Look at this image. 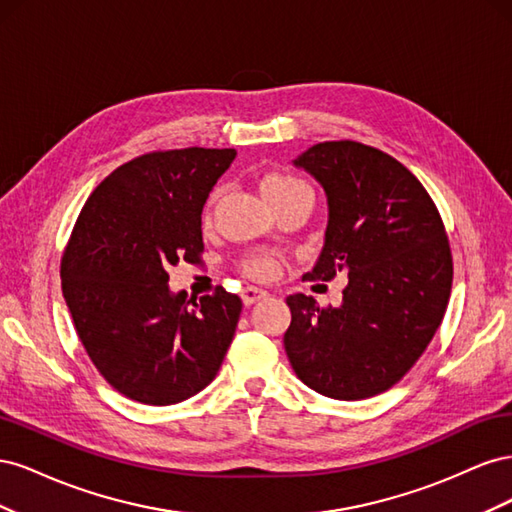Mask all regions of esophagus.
Returning a JSON list of instances; mask_svg holds the SVG:
<instances>
[{
    "mask_svg": "<svg viewBox=\"0 0 512 512\" xmlns=\"http://www.w3.org/2000/svg\"><path fill=\"white\" fill-rule=\"evenodd\" d=\"M267 297H269V294H267L265 290H260V288L247 286V288L241 290V299H243L245 305H254V303H258V301H265Z\"/></svg>",
    "mask_w": 512,
    "mask_h": 512,
    "instance_id": "esophagus-1",
    "label": "esophagus"
}]
</instances>
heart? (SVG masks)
Listing matches in <instances>:
<instances>
[{
  "instance_id": "obj_1",
  "label": "heart",
  "mask_w": 512,
  "mask_h": 512,
  "mask_svg": "<svg viewBox=\"0 0 512 512\" xmlns=\"http://www.w3.org/2000/svg\"><path fill=\"white\" fill-rule=\"evenodd\" d=\"M260 194L267 200L273 211L282 209L286 205H292V203H299V200H314V194H312V190H309L307 183H303L301 179L292 177V175H286V173H267L265 177H262L260 179ZM218 198H220V190H215L207 200L205 211H203L205 226L211 224L213 207H215V203H218ZM241 271L247 277H252V280L267 282V280H271V277L277 275V271H280V262H277L273 256L256 254V256H250L241 262Z\"/></svg>"
}]
</instances>
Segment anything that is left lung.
<instances>
[{
  "instance_id": "1",
  "label": "left lung",
  "mask_w": 512,
  "mask_h": 512,
  "mask_svg": "<svg viewBox=\"0 0 512 512\" xmlns=\"http://www.w3.org/2000/svg\"><path fill=\"white\" fill-rule=\"evenodd\" d=\"M327 194L329 224L305 280L348 275L342 305L290 294L284 348L294 374L333 399L389 391L436 335L453 286V256L431 196L389 153L327 141L294 160Z\"/></svg>"
}]
</instances>
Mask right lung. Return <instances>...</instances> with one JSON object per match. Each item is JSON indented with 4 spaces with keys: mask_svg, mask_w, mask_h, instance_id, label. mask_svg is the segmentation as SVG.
<instances>
[{
    "mask_svg": "<svg viewBox=\"0 0 512 512\" xmlns=\"http://www.w3.org/2000/svg\"><path fill=\"white\" fill-rule=\"evenodd\" d=\"M235 149L151 151L91 192L61 258V290L76 335L115 391L173 406L220 371L241 316L222 286L188 301L168 269L203 254L200 213Z\"/></svg>",
    "mask_w": 512,
    "mask_h": 512,
    "instance_id": "right-lung-1",
    "label": "right lung"
}]
</instances>
